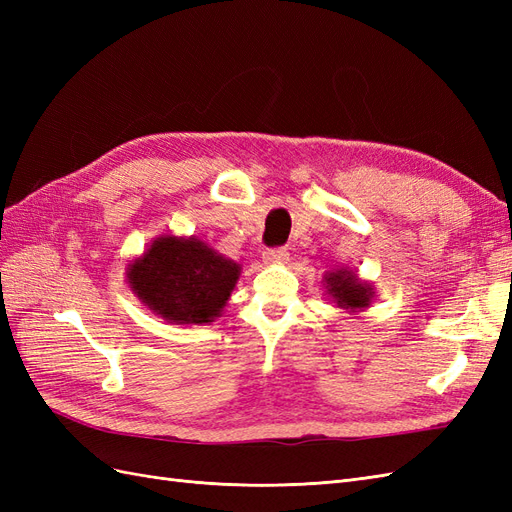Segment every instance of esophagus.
<instances>
[{"instance_id":"esophagus-1","label":"esophagus","mask_w":512,"mask_h":512,"mask_svg":"<svg viewBox=\"0 0 512 512\" xmlns=\"http://www.w3.org/2000/svg\"><path fill=\"white\" fill-rule=\"evenodd\" d=\"M286 258H288L286 247H271V250L262 254V260H265L267 265H280V262H286Z\"/></svg>"}]
</instances>
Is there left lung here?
<instances>
[{"instance_id":"8db88e82","label":"left lung","mask_w":512,"mask_h":512,"mask_svg":"<svg viewBox=\"0 0 512 512\" xmlns=\"http://www.w3.org/2000/svg\"><path fill=\"white\" fill-rule=\"evenodd\" d=\"M324 288L337 307L346 312H361L374 299V288L359 280V275L348 269L324 273Z\"/></svg>"}]
</instances>
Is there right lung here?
I'll list each match as a JSON object with an SVG mask.
<instances>
[{
  "instance_id": "right-lung-1",
  "label": "right lung",
  "mask_w": 512,
  "mask_h": 512,
  "mask_svg": "<svg viewBox=\"0 0 512 512\" xmlns=\"http://www.w3.org/2000/svg\"><path fill=\"white\" fill-rule=\"evenodd\" d=\"M241 275L194 237L162 235L128 265V284L153 314L173 324H209L222 314Z\"/></svg>"
}]
</instances>
